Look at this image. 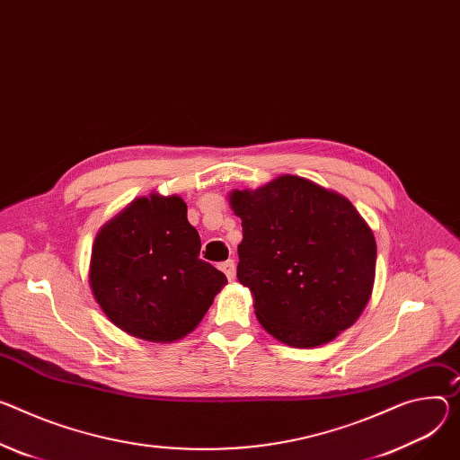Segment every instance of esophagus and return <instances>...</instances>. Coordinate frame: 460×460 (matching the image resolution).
<instances>
[{
    "mask_svg": "<svg viewBox=\"0 0 460 460\" xmlns=\"http://www.w3.org/2000/svg\"><path fill=\"white\" fill-rule=\"evenodd\" d=\"M220 270L227 275V279H229V280H233V279H234V275H236V264H234V261H233V259H229V261L222 262V264H220Z\"/></svg>",
    "mask_w": 460,
    "mask_h": 460,
    "instance_id": "esophagus-1",
    "label": "esophagus"
}]
</instances>
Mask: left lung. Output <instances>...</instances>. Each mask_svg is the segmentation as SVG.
<instances>
[{"label":"left lung","mask_w":460,"mask_h":460,"mask_svg":"<svg viewBox=\"0 0 460 460\" xmlns=\"http://www.w3.org/2000/svg\"><path fill=\"white\" fill-rule=\"evenodd\" d=\"M242 218L238 280L261 324L289 347L332 341L361 315L376 271V240L354 205L299 176L234 190Z\"/></svg>","instance_id":"left-lung-1"}]
</instances>
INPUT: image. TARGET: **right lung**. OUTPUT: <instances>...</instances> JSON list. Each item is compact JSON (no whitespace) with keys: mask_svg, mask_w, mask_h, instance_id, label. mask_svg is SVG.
<instances>
[{"mask_svg":"<svg viewBox=\"0 0 460 460\" xmlns=\"http://www.w3.org/2000/svg\"><path fill=\"white\" fill-rule=\"evenodd\" d=\"M199 249L181 198H139L95 238L93 296L110 321L132 336L180 340L196 328L227 282L199 259Z\"/></svg>","mask_w":460,"mask_h":460,"instance_id":"obj_1","label":"right lung"}]
</instances>
